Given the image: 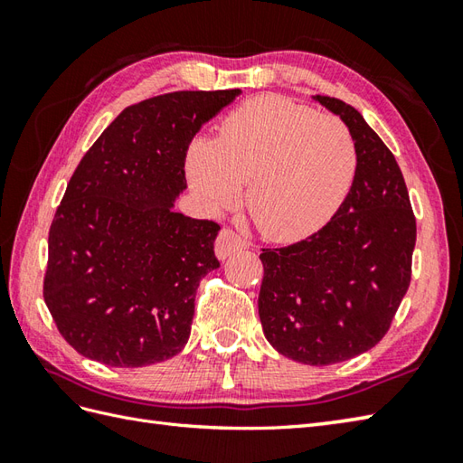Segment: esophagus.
I'll use <instances>...</instances> for the list:
<instances>
[{"label":"esophagus","instance_id":"obj_1","mask_svg":"<svg viewBox=\"0 0 463 463\" xmlns=\"http://www.w3.org/2000/svg\"><path fill=\"white\" fill-rule=\"evenodd\" d=\"M242 249H247V241L239 237V234L231 229H222L219 239H216V242H214V252L221 260L229 259L232 252L242 250Z\"/></svg>","mask_w":463,"mask_h":463}]
</instances>
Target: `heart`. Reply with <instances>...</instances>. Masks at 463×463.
<instances>
[{
	"instance_id": "heart-1",
	"label": "heart",
	"mask_w": 463,
	"mask_h": 463,
	"mask_svg": "<svg viewBox=\"0 0 463 463\" xmlns=\"http://www.w3.org/2000/svg\"><path fill=\"white\" fill-rule=\"evenodd\" d=\"M350 129L284 97L262 95L221 125L219 139H196L186 155L189 181L213 209L241 199L257 229L292 242L317 232L338 211L356 175Z\"/></svg>"
}]
</instances>
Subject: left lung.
<instances>
[{
  "label": "left lung",
  "mask_w": 463,
  "mask_h": 463,
  "mask_svg": "<svg viewBox=\"0 0 463 463\" xmlns=\"http://www.w3.org/2000/svg\"><path fill=\"white\" fill-rule=\"evenodd\" d=\"M348 127L358 165L350 193L318 232L262 249L259 317L282 356L310 366L376 346L410 287L416 219L394 155L364 117L334 97H314Z\"/></svg>",
  "instance_id": "1"
}]
</instances>
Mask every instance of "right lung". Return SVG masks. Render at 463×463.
<instances>
[{"mask_svg": "<svg viewBox=\"0 0 463 463\" xmlns=\"http://www.w3.org/2000/svg\"><path fill=\"white\" fill-rule=\"evenodd\" d=\"M239 95L175 91L127 107L77 165L49 229L43 298L85 358L141 368L184 348L194 292L221 267V226L175 201L193 137Z\"/></svg>", "mask_w": 463, "mask_h": 463, "instance_id": "add662e5", "label": "right lung"}]
</instances>
